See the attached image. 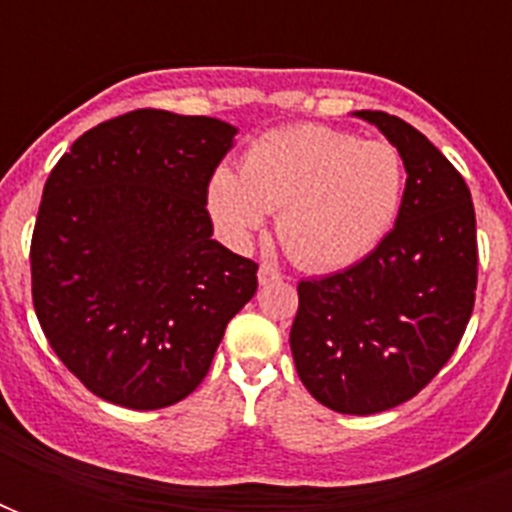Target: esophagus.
<instances>
[{
    "instance_id": "esophagus-1",
    "label": "esophagus",
    "mask_w": 512,
    "mask_h": 512,
    "mask_svg": "<svg viewBox=\"0 0 512 512\" xmlns=\"http://www.w3.org/2000/svg\"><path fill=\"white\" fill-rule=\"evenodd\" d=\"M284 276H281L276 268H271V265H260V271H257V281L260 284H271V281H281Z\"/></svg>"
}]
</instances>
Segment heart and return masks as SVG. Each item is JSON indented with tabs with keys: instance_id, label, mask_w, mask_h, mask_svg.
Here are the masks:
<instances>
[{
	"instance_id": "1",
	"label": "heart",
	"mask_w": 512,
	"mask_h": 512,
	"mask_svg": "<svg viewBox=\"0 0 512 512\" xmlns=\"http://www.w3.org/2000/svg\"><path fill=\"white\" fill-rule=\"evenodd\" d=\"M406 167L388 140H361L327 124L265 132L247 148L241 175L217 167L207 209L225 239L244 247L268 212L292 260L337 271L364 260L396 225Z\"/></svg>"
}]
</instances>
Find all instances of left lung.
<instances>
[{
  "label": "left lung",
  "mask_w": 512,
  "mask_h": 512,
  "mask_svg": "<svg viewBox=\"0 0 512 512\" xmlns=\"http://www.w3.org/2000/svg\"><path fill=\"white\" fill-rule=\"evenodd\" d=\"M356 116L404 159L401 212L361 263L297 284L289 345L319 404L374 414L417 396L465 335L478 281L476 209L460 172L412 124L385 111Z\"/></svg>",
  "instance_id": "8db88e82"
}]
</instances>
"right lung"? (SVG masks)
I'll return each instance as SVG.
<instances>
[{
  "mask_svg": "<svg viewBox=\"0 0 512 512\" xmlns=\"http://www.w3.org/2000/svg\"><path fill=\"white\" fill-rule=\"evenodd\" d=\"M236 127L138 108L87 130L44 183L31 236L36 319L68 372L127 409L207 377L257 263L212 239L207 183Z\"/></svg>",
  "mask_w": 512,
  "mask_h": 512,
  "instance_id": "1",
  "label": "right lung"
}]
</instances>
